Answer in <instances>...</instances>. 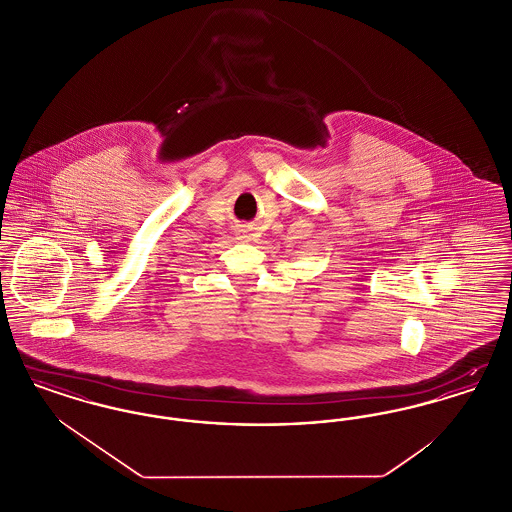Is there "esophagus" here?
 Instances as JSON below:
<instances>
[{"label": "esophagus", "instance_id": "1", "mask_svg": "<svg viewBox=\"0 0 512 512\" xmlns=\"http://www.w3.org/2000/svg\"><path fill=\"white\" fill-rule=\"evenodd\" d=\"M240 234H242V236H240V238H249V236H245V232H240Z\"/></svg>", "mask_w": 512, "mask_h": 512}]
</instances>
